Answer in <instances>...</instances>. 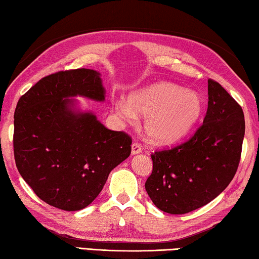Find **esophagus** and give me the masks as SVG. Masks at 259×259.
Here are the masks:
<instances>
[{
  "label": "esophagus",
  "mask_w": 259,
  "mask_h": 259,
  "mask_svg": "<svg viewBox=\"0 0 259 259\" xmlns=\"http://www.w3.org/2000/svg\"><path fill=\"white\" fill-rule=\"evenodd\" d=\"M142 151H143V148L139 143H137V142L133 143V145H131V154H134V155L138 154V153H140Z\"/></svg>",
  "instance_id": "1"
}]
</instances>
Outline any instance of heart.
Returning <instances> with one entry per match:
<instances>
[{
    "mask_svg": "<svg viewBox=\"0 0 259 259\" xmlns=\"http://www.w3.org/2000/svg\"><path fill=\"white\" fill-rule=\"evenodd\" d=\"M113 107L128 122L136 121L137 114L145 116L144 130L147 137L156 144H171L194 125L202 111V102L194 91L161 82L133 94L128 102L114 99Z\"/></svg>",
    "mask_w": 259,
    "mask_h": 259,
    "instance_id": "heart-1",
    "label": "heart"
}]
</instances>
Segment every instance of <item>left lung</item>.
<instances>
[{
  "label": "left lung",
  "mask_w": 259,
  "mask_h": 259,
  "mask_svg": "<svg viewBox=\"0 0 259 259\" xmlns=\"http://www.w3.org/2000/svg\"><path fill=\"white\" fill-rule=\"evenodd\" d=\"M208 109L191 138L151 155L145 188L157 208L183 214L203 207L229 186L240 163L244 115L218 82L208 80Z\"/></svg>",
  "instance_id": "obj_1"
}]
</instances>
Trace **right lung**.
<instances>
[{
    "label": "right lung",
    "mask_w": 259,
    "mask_h": 259,
    "mask_svg": "<svg viewBox=\"0 0 259 259\" xmlns=\"http://www.w3.org/2000/svg\"><path fill=\"white\" fill-rule=\"evenodd\" d=\"M82 96L105 99L98 72L78 68L50 74L30 88L15 112L17 169L46 203L76 211L97 198L109 172L131 153V139L113 131L93 113L78 112Z\"/></svg>",
    "instance_id": "obj_1"
}]
</instances>
